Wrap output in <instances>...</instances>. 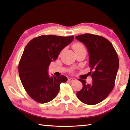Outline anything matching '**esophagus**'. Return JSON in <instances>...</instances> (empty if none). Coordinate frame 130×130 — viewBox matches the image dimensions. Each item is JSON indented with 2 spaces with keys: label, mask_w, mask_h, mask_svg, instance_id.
I'll use <instances>...</instances> for the list:
<instances>
[{
  "label": "esophagus",
  "mask_w": 130,
  "mask_h": 130,
  "mask_svg": "<svg viewBox=\"0 0 130 130\" xmlns=\"http://www.w3.org/2000/svg\"><path fill=\"white\" fill-rule=\"evenodd\" d=\"M68 80H69V81L70 82H75L76 79L75 78H69Z\"/></svg>",
  "instance_id": "1"
}]
</instances>
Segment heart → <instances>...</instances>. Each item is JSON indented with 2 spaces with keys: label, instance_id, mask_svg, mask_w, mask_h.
<instances>
[{
  "label": "heart",
  "instance_id": "b5f03b06",
  "mask_svg": "<svg viewBox=\"0 0 130 130\" xmlns=\"http://www.w3.org/2000/svg\"><path fill=\"white\" fill-rule=\"evenodd\" d=\"M73 50H74V51L76 52H78L79 51H83V50H85V48L84 47V45L82 44L81 43H74L73 46Z\"/></svg>",
  "mask_w": 130,
  "mask_h": 130
}]
</instances>
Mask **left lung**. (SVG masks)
<instances>
[{
	"mask_svg": "<svg viewBox=\"0 0 130 130\" xmlns=\"http://www.w3.org/2000/svg\"><path fill=\"white\" fill-rule=\"evenodd\" d=\"M76 39L83 43L89 54L90 75L92 84L79 79L83 84L81 90L76 93L77 97L83 103L94 105L106 99L113 89L119 60L112 44L100 36L85 34L77 36Z\"/></svg>",
	"mask_w": 130,
	"mask_h": 130,
	"instance_id": "8db88e82",
	"label": "left lung"
}]
</instances>
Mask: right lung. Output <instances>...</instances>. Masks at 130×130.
<instances>
[{"label": "right lung", "instance_id": "1", "mask_svg": "<svg viewBox=\"0 0 130 130\" xmlns=\"http://www.w3.org/2000/svg\"><path fill=\"white\" fill-rule=\"evenodd\" d=\"M74 37L43 35L34 38L24 48L18 66L19 78L27 94L40 103L54 99L60 85L68 78L64 75L50 76L49 65L57 59L62 50Z\"/></svg>", "mask_w": 130, "mask_h": 130}]
</instances>
